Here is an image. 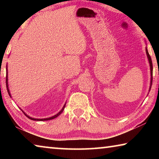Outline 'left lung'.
<instances>
[{
    "mask_svg": "<svg viewBox=\"0 0 159 159\" xmlns=\"http://www.w3.org/2000/svg\"><path fill=\"white\" fill-rule=\"evenodd\" d=\"M146 53H147L148 60H149V65H150V71H151V85H150V89H151V87H152V79H153V78H152V75H153V65H152V59H151V57H150L149 52H148V50H147V48H146Z\"/></svg>",
    "mask_w": 159,
    "mask_h": 159,
    "instance_id": "8db88e82",
    "label": "left lung"
}]
</instances>
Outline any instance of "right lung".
Wrapping results in <instances>:
<instances>
[{
  "label": "right lung",
  "mask_w": 159,
  "mask_h": 159,
  "mask_svg": "<svg viewBox=\"0 0 159 159\" xmlns=\"http://www.w3.org/2000/svg\"><path fill=\"white\" fill-rule=\"evenodd\" d=\"M7 69V68H6ZM7 74H6V87H7V93H8V94H9V95L11 97V95H10V90H9V89H8V84H7ZM65 105H66V104H64V107H62V109H61V111L58 113V114H57L56 115H55V116H52V117H50V118H41V119H40V118H31V117H30V116H29L28 115H26L25 112H24L22 110H21V111H22V112L24 113V114H25V115L26 116V117L27 118H29V119H31V120H41V121H43V120H51V119H54V118H55L56 117H57L58 116H60L61 113H62V111H64V107H65Z\"/></svg>",
  "instance_id": "obj_1"
}]
</instances>
